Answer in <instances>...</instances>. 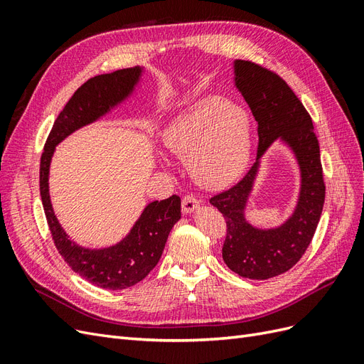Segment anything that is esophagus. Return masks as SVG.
I'll return each mask as SVG.
<instances>
[{"mask_svg":"<svg viewBox=\"0 0 364 364\" xmlns=\"http://www.w3.org/2000/svg\"><path fill=\"white\" fill-rule=\"evenodd\" d=\"M197 208H200V200L196 199L193 196H185L182 200V213L183 214H191Z\"/></svg>","mask_w":364,"mask_h":364,"instance_id":"34e87169","label":"esophagus"}]
</instances>
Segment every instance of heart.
<instances>
[{
  "mask_svg": "<svg viewBox=\"0 0 364 364\" xmlns=\"http://www.w3.org/2000/svg\"><path fill=\"white\" fill-rule=\"evenodd\" d=\"M164 144L173 155L190 159L200 183L218 188L234 182L250 158V117L243 106L206 97L173 119L164 132Z\"/></svg>",
  "mask_w": 364,
  "mask_h": 364,
  "instance_id": "1",
  "label": "heart"
}]
</instances>
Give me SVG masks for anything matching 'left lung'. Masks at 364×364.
<instances>
[{
	"mask_svg": "<svg viewBox=\"0 0 364 364\" xmlns=\"http://www.w3.org/2000/svg\"><path fill=\"white\" fill-rule=\"evenodd\" d=\"M234 83L258 123L257 162L235 186L209 203L226 218L223 259L237 274L269 279L290 270L310 246L325 202L321 149L311 117L278 74L249 60L234 62ZM279 140L289 146L300 168V194L294 213L274 228L247 222L245 208L260 168V158Z\"/></svg>",
	"mask_w": 364,
	"mask_h": 364,
	"instance_id": "1",
	"label": "left lung"
}]
</instances>
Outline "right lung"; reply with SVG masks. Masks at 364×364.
Here are the masks:
<instances>
[{"label":"right lung","mask_w":364,"mask_h":364,"mask_svg":"<svg viewBox=\"0 0 364 364\" xmlns=\"http://www.w3.org/2000/svg\"><path fill=\"white\" fill-rule=\"evenodd\" d=\"M142 67L95 75L83 83L53 124L41 158L39 186L51 237L65 262L100 289L123 290L144 279L156 266L171 228L181 218V197L149 203L129 234L117 245L90 249L77 245L60 226L50 199V164L56 146L87 124L124 103L142 79Z\"/></svg>","instance_id":"1"}]
</instances>
